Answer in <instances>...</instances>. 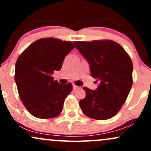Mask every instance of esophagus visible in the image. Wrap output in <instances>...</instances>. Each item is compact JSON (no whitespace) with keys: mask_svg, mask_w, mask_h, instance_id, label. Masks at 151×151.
Instances as JSON below:
<instances>
[{"mask_svg":"<svg viewBox=\"0 0 151 151\" xmlns=\"http://www.w3.org/2000/svg\"><path fill=\"white\" fill-rule=\"evenodd\" d=\"M78 88H79V86H76V85H74V84H73V89L74 90H76L77 89H78Z\"/></svg>","mask_w":151,"mask_h":151,"instance_id":"obj_1","label":"esophagus"}]
</instances>
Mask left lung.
Returning a JSON list of instances; mask_svg holds the SVG:
<instances>
[{"label":"left lung","mask_w":151,"mask_h":151,"mask_svg":"<svg viewBox=\"0 0 151 151\" xmlns=\"http://www.w3.org/2000/svg\"><path fill=\"white\" fill-rule=\"evenodd\" d=\"M76 48L89 65L91 76L99 81L95 90L84 86L83 113L96 120L112 118L119 111L133 84V63L124 48L112 40L75 41Z\"/></svg>","instance_id":"left-lung-1"}]
</instances>
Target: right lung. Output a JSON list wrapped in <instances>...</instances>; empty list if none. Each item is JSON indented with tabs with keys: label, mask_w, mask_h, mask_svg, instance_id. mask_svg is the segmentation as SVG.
<instances>
[{
	"label": "right lung",
	"mask_w": 151,
	"mask_h": 151,
	"mask_svg": "<svg viewBox=\"0 0 151 151\" xmlns=\"http://www.w3.org/2000/svg\"><path fill=\"white\" fill-rule=\"evenodd\" d=\"M74 48L70 41L42 38L19 56L15 81L22 104L33 116L51 119L62 112L72 84H60L51 76L61 70L65 58Z\"/></svg>",
	"instance_id": "obj_1"
}]
</instances>
